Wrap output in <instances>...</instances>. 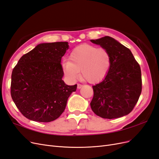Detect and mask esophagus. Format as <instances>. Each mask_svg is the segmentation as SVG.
Segmentation results:
<instances>
[{"instance_id":"obj_1","label":"esophagus","mask_w":159,"mask_h":159,"mask_svg":"<svg viewBox=\"0 0 159 159\" xmlns=\"http://www.w3.org/2000/svg\"><path fill=\"white\" fill-rule=\"evenodd\" d=\"M82 87H83V85H81V84H78V86H77V88H78V89H80V88H81Z\"/></svg>"}]
</instances>
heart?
I'll return each mask as SVG.
<instances>
[{"label":"heart","instance_id":"b5f03b06","mask_svg":"<svg viewBox=\"0 0 159 159\" xmlns=\"http://www.w3.org/2000/svg\"><path fill=\"white\" fill-rule=\"evenodd\" d=\"M111 66L109 52L103 48L89 44H81L71 51L69 61L62 63L65 75L71 80L80 75L91 84L103 80L108 74Z\"/></svg>","mask_w":159,"mask_h":159}]
</instances>
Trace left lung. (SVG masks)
Listing matches in <instances>:
<instances>
[{
	"label": "left lung",
	"mask_w": 159,
	"mask_h": 159,
	"mask_svg": "<svg viewBox=\"0 0 159 159\" xmlns=\"http://www.w3.org/2000/svg\"><path fill=\"white\" fill-rule=\"evenodd\" d=\"M91 42L106 50L111 57L108 74L102 82L93 86L91 108L104 119L127 115L135 106L141 93L140 66L131 50L111 37L104 36Z\"/></svg>",
	"instance_id": "obj_1"
}]
</instances>
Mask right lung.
I'll return each instance as SVG.
<instances>
[{
  "mask_svg": "<svg viewBox=\"0 0 159 159\" xmlns=\"http://www.w3.org/2000/svg\"><path fill=\"white\" fill-rule=\"evenodd\" d=\"M69 48L68 42L42 43L23 55L11 75L13 102L27 119L50 122L64 111L68 99L77 85L62 80L61 60Z\"/></svg>",
  "mask_w": 159,
  "mask_h": 159,
  "instance_id": "right-lung-1",
  "label": "right lung"
}]
</instances>
